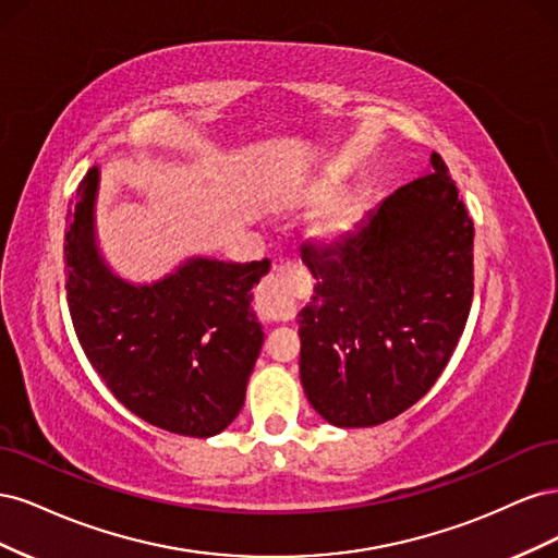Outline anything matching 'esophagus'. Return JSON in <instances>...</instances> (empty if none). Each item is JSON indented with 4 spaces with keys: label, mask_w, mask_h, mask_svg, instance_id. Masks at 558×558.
I'll list each match as a JSON object with an SVG mask.
<instances>
[{
    "label": "esophagus",
    "mask_w": 558,
    "mask_h": 558,
    "mask_svg": "<svg viewBox=\"0 0 558 558\" xmlns=\"http://www.w3.org/2000/svg\"><path fill=\"white\" fill-rule=\"evenodd\" d=\"M300 289V272L295 265H277L258 289L256 310L265 320H289L295 316V291Z\"/></svg>",
    "instance_id": "obj_1"
}]
</instances>
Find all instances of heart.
Returning a JSON list of instances; mask_svg holds the SVG:
<instances>
[{
  "instance_id": "1",
  "label": "heart",
  "mask_w": 558,
  "mask_h": 558,
  "mask_svg": "<svg viewBox=\"0 0 558 558\" xmlns=\"http://www.w3.org/2000/svg\"><path fill=\"white\" fill-rule=\"evenodd\" d=\"M337 189H340V183H337L335 179H326L324 183H318L316 189H312L310 197H312V202H326L337 193ZM359 214H361L359 199L335 197L332 202H328L324 214H320L318 223H316V234L324 240L340 238V234H344L353 223H356Z\"/></svg>"
}]
</instances>
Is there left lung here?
Returning <instances> with one entry per match:
<instances>
[{
  "instance_id": "obj_1",
  "label": "left lung",
  "mask_w": 558,
  "mask_h": 558,
  "mask_svg": "<svg viewBox=\"0 0 558 558\" xmlns=\"http://www.w3.org/2000/svg\"><path fill=\"white\" fill-rule=\"evenodd\" d=\"M472 218L445 160L332 244H302L316 279L300 318V379L328 424L410 410L442 375L472 305Z\"/></svg>"
}]
</instances>
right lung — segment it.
<instances>
[{
    "mask_svg": "<svg viewBox=\"0 0 558 558\" xmlns=\"http://www.w3.org/2000/svg\"><path fill=\"white\" fill-rule=\"evenodd\" d=\"M99 172L70 202L66 305L97 375L118 402L177 435L211 437L240 414L263 347L251 289L269 260L191 258L174 275L134 286L99 258L93 211Z\"/></svg>",
    "mask_w": 558,
    "mask_h": 558,
    "instance_id": "right-lung-1",
    "label": "right lung"
}]
</instances>
